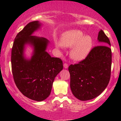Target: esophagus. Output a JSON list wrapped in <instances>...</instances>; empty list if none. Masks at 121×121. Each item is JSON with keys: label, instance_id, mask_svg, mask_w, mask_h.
Here are the masks:
<instances>
[{"label": "esophagus", "instance_id": "obj_1", "mask_svg": "<svg viewBox=\"0 0 121 121\" xmlns=\"http://www.w3.org/2000/svg\"><path fill=\"white\" fill-rule=\"evenodd\" d=\"M63 67H64L65 69H67L68 65L67 64V63H64V64H63Z\"/></svg>", "mask_w": 121, "mask_h": 121}]
</instances>
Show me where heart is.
Segmentation results:
<instances>
[{"mask_svg":"<svg viewBox=\"0 0 121 121\" xmlns=\"http://www.w3.org/2000/svg\"><path fill=\"white\" fill-rule=\"evenodd\" d=\"M55 43L58 48L71 47L70 52L71 58L74 60L81 61L85 59L90 52L93 40L90 35H84L82 31L70 30L62 35L60 42L55 41Z\"/></svg>","mask_w":121,"mask_h":121,"instance_id":"1","label":"heart"}]
</instances>
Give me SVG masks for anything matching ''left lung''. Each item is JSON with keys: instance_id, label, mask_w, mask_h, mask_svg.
Instances as JSON below:
<instances>
[{"instance_id": "obj_1", "label": "left lung", "mask_w": 121, "mask_h": 121, "mask_svg": "<svg viewBox=\"0 0 121 121\" xmlns=\"http://www.w3.org/2000/svg\"><path fill=\"white\" fill-rule=\"evenodd\" d=\"M98 40L103 43L102 46L94 47L84 60L69 67L72 93L81 101H88L99 95L110 79V42L102 30L98 33Z\"/></svg>"}]
</instances>
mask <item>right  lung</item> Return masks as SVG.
<instances>
[{
    "mask_svg": "<svg viewBox=\"0 0 121 121\" xmlns=\"http://www.w3.org/2000/svg\"><path fill=\"white\" fill-rule=\"evenodd\" d=\"M41 26L39 21L27 24L16 36L11 52L12 71L17 87L24 96L38 102L50 95L54 79L63 69L62 60L46 51L49 40L32 35ZM26 45L33 48L30 58L24 55Z\"/></svg>",
    "mask_w": 121,
    "mask_h": 121,
    "instance_id": "right-lung-1",
    "label": "right lung"
}]
</instances>
